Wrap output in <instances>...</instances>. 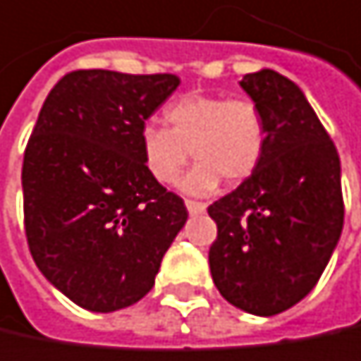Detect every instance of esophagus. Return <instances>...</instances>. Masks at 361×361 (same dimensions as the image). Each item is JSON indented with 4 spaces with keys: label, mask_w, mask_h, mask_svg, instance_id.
<instances>
[{
    "label": "esophagus",
    "mask_w": 361,
    "mask_h": 361,
    "mask_svg": "<svg viewBox=\"0 0 361 361\" xmlns=\"http://www.w3.org/2000/svg\"><path fill=\"white\" fill-rule=\"evenodd\" d=\"M185 205H187V209H189V214H191V216H197V214H203V212H205V203L191 202V200H187V202H185Z\"/></svg>",
    "instance_id": "1"
}]
</instances>
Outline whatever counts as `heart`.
Returning a JSON list of instances; mask_svg holds the SVG:
<instances>
[{
	"label": "heart",
	"mask_w": 361,
	"mask_h": 361,
	"mask_svg": "<svg viewBox=\"0 0 361 361\" xmlns=\"http://www.w3.org/2000/svg\"><path fill=\"white\" fill-rule=\"evenodd\" d=\"M166 128L147 124L139 135L145 170L159 185H174L189 152L197 164L185 176L191 195L214 193L220 178L239 185L259 166L266 149V120L249 97L187 93L164 110Z\"/></svg>",
	"instance_id": "b5f03b06"
}]
</instances>
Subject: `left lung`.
I'll list each match as a JSON object with an SVG mask.
<instances>
[{"label": "left lung", "instance_id": "8db88e82", "mask_svg": "<svg viewBox=\"0 0 361 361\" xmlns=\"http://www.w3.org/2000/svg\"><path fill=\"white\" fill-rule=\"evenodd\" d=\"M241 87L266 120L255 172L207 207L218 226L209 270L220 295L255 316H274L320 281L343 231L341 161L301 89L274 70Z\"/></svg>", "mask_w": 361, "mask_h": 361}]
</instances>
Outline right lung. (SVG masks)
<instances>
[{
  "label": "right lung",
  "mask_w": 361,
  "mask_h": 361,
  "mask_svg": "<svg viewBox=\"0 0 361 361\" xmlns=\"http://www.w3.org/2000/svg\"><path fill=\"white\" fill-rule=\"evenodd\" d=\"M176 74L72 70L49 91L23 161L24 233L43 276L76 305L116 312L152 291L187 222L145 170L139 135Z\"/></svg>",
  "instance_id": "obj_1"
}]
</instances>
